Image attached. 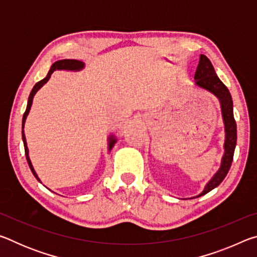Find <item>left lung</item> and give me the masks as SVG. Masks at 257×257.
<instances>
[{"mask_svg":"<svg viewBox=\"0 0 257 257\" xmlns=\"http://www.w3.org/2000/svg\"><path fill=\"white\" fill-rule=\"evenodd\" d=\"M195 79H196V85L203 88L207 89L215 95V96L220 99L221 108H222V115L223 121L225 125V143H224V155L222 159V164L219 171L215 173V176L212 178L210 182L206 185L205 189L203 193L198 195L197 197L202 196V195L207 194L208 191L214 189L215 187L219 186L222 180L227 176L230 167H231L232 160H233V153L234 147H236L237 143V124L236 120L233 118V108H232V98L231 95L229 93V89L227 88L220 78L216 76L213 68L211 61L208 60L207 56L201 55L199 58V63L195 72Z\"/></svg>","mask_w":257,"mask_h":257,"instance_id":"obj_1","label":"left lung"}]
</instances>
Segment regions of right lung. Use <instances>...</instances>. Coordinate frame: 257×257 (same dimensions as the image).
I'll list each match as a JSON object with an SVG mask.
<instances>
[{
  "instance_id": "1",
  "label": "right lung",
  "mask_w": 257,
  "mask_h": 257,
  "mask_svg": "<svg viewBox=\"0 0 257 257\" xmlns=\"http://www.w3.org/2000/svg\"><path fill=\"white\" fill-rule=\"evenodd\" d=\"M84 68V63L81 62V61L79 60H61V61H56L55 63H53V66L51 67L49 73H47V76L44 78V79L40 80L38 82H36L34 86V88L32 89V92H30L29 94V97H28V103H27V107H26V111L24 113V116H23V129H24V124H25V121H26V118H27L28 115V112L30 110V106H32V103H33V98H34V95L36 94V92L38 89L41 88V87L45 84V82L50 79V77L52 75V72H53L54 70H61V69H66V70H79V69ZM23 141H24V146H25V154H26V159H27V162H28V165L30 168V170H32L33 175L36 177V179L38 181H41L40 179H38V177L36 175V172H35L33 165H32V162H30L29 160V156H28V149H27V143H26V137H25V134H24V130H23ZM115 143V139L112 138L110 141V150L112 149V146L114 145Z\"/></svg>"
}]
</instances>
